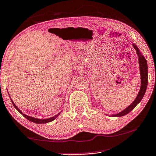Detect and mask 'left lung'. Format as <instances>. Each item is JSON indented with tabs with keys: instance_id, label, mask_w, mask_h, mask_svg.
Returning <instances> with one entry per match:
<instances>
[{
	"instance_id": "1",
	"label": "left lung",
	"mask_w": 156,
	"mask_h": 156,
	"mask_svg": "<svg viewBox=\"0 0 156 156\" xmlns=\"http://www.w3.org/2000/svg\"><path fill=\"white\" fill-rule=\"evenodd\" d=\"M133 46L134 48L136 50L137 52V55L138 56L139 59V66H140V78H141V86H140V89L139 90L138 94H137V97L135 98V101L132 103L129 106H127L126 109H125L123 111H122L119 113L116 114H112V117H122V116H125L126 114H127L129 112H130L141 101V100L143 99L144 95H145V91H146L147 86V60H145V57L143 56V54L140 52V51L139 50V49L137 48V47L136 46L135 44H133Z\"/></svg>"
}]
</instances>
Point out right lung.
<instances>
[{
    "label": "right lung",
    "instance_id": "right-lung-1",
    "mask_svg": "<svg viewBox=\"0 0 156 156\" xmlns=\"http://www.w3.org/2000/svg\"><path fill=\"white\" fill-rule=\"evenodd\" d=\"M11 101H12V104H13V105L14 106V107L16 108V109L17 111L19 112V113L22 114V115L23 116V117H24L26 118V119H28V120H29V121H31V122H34V123H37V124H44V123H47V122H52V121H53V120H54V119H56V118L58 117V116H59V114H60V113H58V114H56V115L54 116V117H50V118H48V119H37V118H34V117H29V116H27V115H26L25 114L22 113V112H21V110L19 109V108H18L17 106L15 105V104L13 103L12 100H11Z\"/></svg>",
    "mask_w": 156,
    "mask_h": 156
}]
</instances>
